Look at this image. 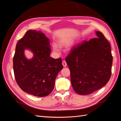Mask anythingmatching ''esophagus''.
<instances>
[{
  "label": "esophagus",
  "instance_id": "34e87169",
  "mask_svg": "<svg viewBox=\"0 0 121 121\" xmlns=\"http://www.w3.org/2000/svg\"><path fill=\"white\" fill-rule=\"evenodd\" d=\"M62 65H63V67H65L67 66V63H66V61H65V60H64L63 62H62Z\"/></svg>",
  "mask_w": 121,
  "mask_h": 121
}]
</instances>
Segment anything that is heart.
<instances>
[{"instance_id": "obj_1", "label": "heart", "mask_w": 121, "mask_h": 121, "mask_svg": "<svg viewBox=\"0 0 121 121\" xmlns=\"http://www.w3.org/2000/svg\"><path fill=\"white\" fill-rule=\"evenodd\" d=\"M59 44H60V45L63 46H65L68 45V44L67 43L64 42H60ZM52 47H53V49L54 50V51H55V52H58V47L56 44H52Z\"/></svg>"}]
</instances>
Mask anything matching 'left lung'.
I'll list each match as a JSON object with an SVG mask.
<instances>
[{"mask_svg": "<svg viewBox=\"0 0 121 121\" xmlns=\"http://www.w3.org/2000/svg\"><path fill=\"white\" fill-rule=\"evenodd\" d=\"M95 34L97 38L73 47L65 60L72 87L80 95L89 94L100 89L111 76L110 44L101 32L96 31Z\"/></svg>", "mask_w": 121, "mask_h": 121, "instance_id": "obj_1", "label": "left lung"}]
</instances>
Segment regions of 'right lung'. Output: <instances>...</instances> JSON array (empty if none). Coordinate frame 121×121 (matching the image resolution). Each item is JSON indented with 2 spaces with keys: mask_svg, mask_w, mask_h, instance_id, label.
Returning <instances> with one entry per match:
<instances>
[{
  "mask_svg": "<svg viewBox=\"0 0 121 121\" xmlns=\"http://www.w3.org/2000/svg\"><path fill=\"white\" fill-rule=\"evenodd\" d=\"M48 38L40 31L29 30L17 44L13 58L14 77L18 85L32 95H48L54 89L58 73L63 69L61 59H54ZM33 53L29 59L24 50Z\"/></svg>",
  "mask_w": 121,
  "mask_h": 121,
  "instance_id": "add662e5",
  "label": "right lung"
}]
</instances>
